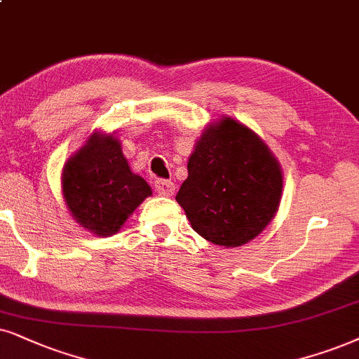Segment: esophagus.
Wrapping results in <instances>:
<instances>
[{
	"mask_svg": "<svg viewBox=\"0 0 359 359\" xmlns=\"http://www.w3.org/2000/svg\"><path fill=\"white\" fill-rule=\"evenodd\" d=\"M156 190L158 195H165V197H170L175 192V185L170 180H164V179H157L156 180Z\"/></svg>",
	"mask_w": 359,
	"mask_h": 359,
	"instance_id": "34e87169",
	"label": "esophagus"
}]
</instances>
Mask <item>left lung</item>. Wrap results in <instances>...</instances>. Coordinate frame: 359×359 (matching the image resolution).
<instances>
[{
	"mask_svg": "<svg viewBox=\"0 0 359 359\" xmlns=\"http://www.w3.org/2000/svg\"><path fill=\"white\" fill-rule=\"evenodd\" d=\"M187 170L175 201L208 242L225 248L252 242L278 212L280 162L257 133L233 117L203 129Z\"/></svg>",
	"mask_w": 359,
	"mask_h": 359,
	"instance_id": "left-lung-1",
	"label": "left lung"
}]
</instances>
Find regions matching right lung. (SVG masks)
I'll list each match as a JSON object with an SVG mask.
<instances>
[{
	"instance_id": "right-lung-1",
	"label": "right lung",
	"mask_w": 359,
	"mask_h": 359,
	"mask_svg": "<svg viewBox=\"0 0 359 359\" xmlns=\"http://www.w3.org/2000/svg\"><path fill=\"white\" fill-rule=\"evenodd\" d=\"M62 197L72 219L97 237L121 230L152 189L130 170L114 133L89 135L62 165Z\"/></svg>"
}]
</instances>
